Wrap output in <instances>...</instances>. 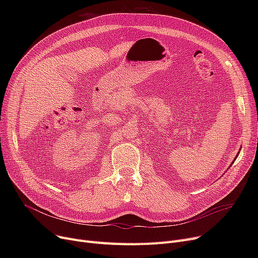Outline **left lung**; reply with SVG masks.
<instances>
[{
    "instance_id": "obj_1",
    "label": "left lung",
    "mask_w": 258,
    "mask_h": 258,
    "mask_svg": "<svg viewBox=\"0 0 258 258\" xmlns=\"http://www.w3.org/2000/svg\"><path fill=\"white\" fill-rule=\"evenodd\" d=\"M238 154H239V153H238ZM238 154H237V155H236V157H235V158H234V160H236V158H237V156H238ZM234 160H233V162H234ZM233 162H232V163H231V164H233Z\"/></svg>"
}]
</instances>
